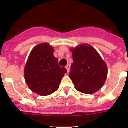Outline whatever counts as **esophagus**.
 <instances>
[{"label": "esophagus", "instance_id": "esophagus-1", "mask_svg": "<svg viewBox=\"0 0 128 128\" xmlns=\"http://www.w3.org/2000/svg\"><path fill=\"white\" fill-rule=\"evenodd\" d=\"M65 67H66V70H67V72H69L70 68V65L69 64H67V65H66V66H65Z\"/></svg>", "mask_w": 128, "mask_h": 128}]
</instances>
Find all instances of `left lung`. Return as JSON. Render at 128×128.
I'll use <instances>...</instances> for the list:
<instances>
[{
    "label": "left lung",
    "instance_id": "1",
    "mask_svg": "<svg viewBox=\"0 0 128 128\" xmlns=\"http://www.w3.org/2000/svg\"><path fill=\"white\" fill-rule=\"evenodd\" d=\"M70 50L74 62L71 65L69 77L76 90L86 94L100 90L106 80L108 70L98 52L87 44Z\"/></svg>",
    "mask_w": 128,
    "mask_h": 128
}]
</instances>
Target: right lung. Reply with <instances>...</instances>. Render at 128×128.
I'll return each mask as SVG.
<instances>
[{
    "instance_id": "right-lung-1",
    "label": "right lung",
    "mask_w": 128,
    "mask_h": 128,
    "mask_svg": "<svg viewBox=\"0 0 128 128\" xmlns=\"http://www.w3.org/2000/svg\"><path fill=\"white\" fill-rule=\"evenodd\" d=\"M48 44L38 45L32 50L26 66L25 80L29 88L41 96H48L59 88L65 68L61 67Z\"/></svg>"
}]
</instances>
